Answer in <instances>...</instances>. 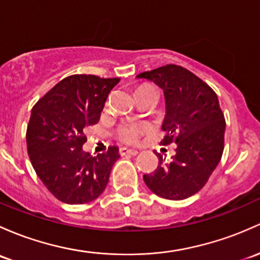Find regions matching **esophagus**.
Instances as JSON below:
<instances>
[{
    "label": "esophagus",
    "mask_w": 260,
    "mask_h": 260,
    "mask_svg": "<svg viewBox=\"0 0 260 260\" xmlns=\"http://www.w3.org/2000/svg\"><path fill=\"white\" fill-rule=\"evenodd\" d=\"M119 153H121L122 155H125V154L136 155V154H138V151H137V149L127 148V147H121V148H119Z\"/></svg>",
    "instance_id": "obj_1"
}]
</instances>
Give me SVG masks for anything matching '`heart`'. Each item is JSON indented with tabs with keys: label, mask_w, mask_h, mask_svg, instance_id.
Returning <instances> with one entry per match:
<instances>
[{
	"label": "heart",
	"mask_w": 260,
	"mask_h": 260,
	"mask_svg": "<svg viewBox=\"0 0 260 260\" xmlns=\"http://www.w3.org/2000/svg\"><path fill=\"white\" fill-rule=\"evenodd\" d=\"M151 91L155 92V89L152 86H149V84H141V86L136 88V94ZM147 129H148V127H147V124H143V123L128 122L118 128V136L125 143H136V142H138L142 133L146 132Z\"/></svg>",
	"instance_id": "obj_1"
}]
</instances>
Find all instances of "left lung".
<instances>
[{
	"label": "left lung",
	"mask_w": 260,
	"mask_h": 260,
	"mask_svg": "<svg viewBox=\"0 0 260 260\" xmlns=\"http://www.w3.org/2000/svg\"><path fill=\"white\" fill-rule=\"evenodd\" d=\"M137 77L163 89L166 117L160 144L177 143L171 162L155 152L158 167L144 174V183L162 198L182 201L206 185L222 158L225 119L219 101L206 82L182 66L166 64Z\"/></svg>",
	"instance_id": "1"
}]
</instances>
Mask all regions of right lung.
I'll return each instance as SVG.
<instances>
[{
    "mask_svg": "<svg viewBox=\"0 0 260 260\" xmlns=\"http://www.w3.org/2000/svg\"><path fill=\"white\" fill-rule=\"evenodd\" d=\"M119 78L93 75L68 76L34 106L26 142L32 167L58 201L84 204L107 187L118 147L91 155L82 146L84 129L100 121L109 92Z\"/></svg>",
    "mask_w": 260,
    "mask_h": 260,
    "instance_id": "add662e5",
    "label": "right lung"
}]
</instances>
